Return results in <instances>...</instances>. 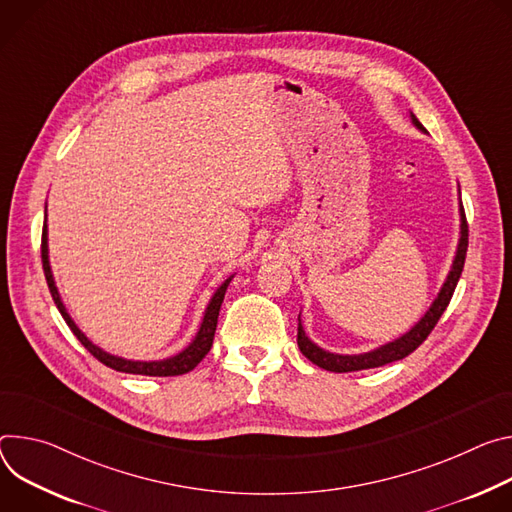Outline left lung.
<instances>
[{"label":"left lung","mask_w":512,"mask_h":512,"mask_svg":"<svg viewBox=\"0 0 512 512\" xmlns=\"http://www.w3.org/2000/svg\"><path fill=\"white\" fill-rule=\"evenodd\" d=\"M411 120L413 124L425 132V128L421 126V122L411 113ZM466 252H468V221H466V213L460 201V242H458V250H456V258H453L451 270L443 282V287L437 295V299L431 303V307L427 309V313L399 339H394V342H388L372 352L366 354H333L327 352L323 348H319L317 344H313L311 339L305 335V329L301 325V315H299V331H297V344L299 350L303 352L305 358H309L313 364H317L323 370L329 372H356V370H368V368H378L396 360H403L409 354H413L425 339L427 335L433 331V327L437 325L439 317L443 315V311L447 309L453 291L458 287V280L462 276L464 270V262H466Z\"/></svg>","instance_id":"8db88e82"}]
</instances>
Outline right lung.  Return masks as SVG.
I'll list each match as a JSON object with an SVG mask.
<instances>
[{
    "label": "right lung",
    "instance_id": "1",
    "mask_svg": "<svg viewBox=\"0 0 512 512\" xmlns=\"http://www.w3.org/2000/svg\"><path fill=\"white\" fill-rule=\"evenodd\" d=\"M42 268H44V276H46V282H48V289H50V295L54 299V305L59 307L63 319L67 321V325L71 327V331L77 335L79 342L87 348V352H91L93 358H97L101 364H105L107 368H113L118 372H126V374H142V376H179V374H187L191 372L205 356L207 352L211 350V344H213V335H215V327H217V315H219V309H221V303H223V297H225V291H227V285H230L232 278H225L221 282V287L213 293L207 309H205V315H203V321H201V327L195 335L193 342L183 350L179 352L177 356H170V358H164V360H154V362H138V360H126V358H120V356H111L107 352H103L101 348H97L93 342H89L87 335L75 325V321L71 319V315L67 313L63 301H61V295H59V289H56L54 285V278H52V270H50V262H48V232H46V221H44V230H42Z\"/></svg>",
    "mask_w": 512,
    "mask_h": 512
}]
</instances>
